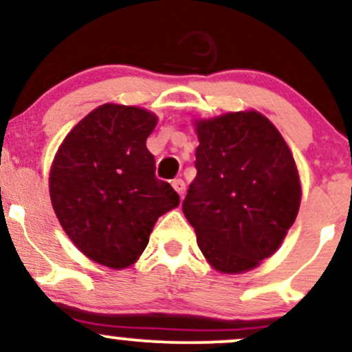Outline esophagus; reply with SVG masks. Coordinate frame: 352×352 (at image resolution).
<instances>
[{
	"instance_id": "34e87169",
	"label": "esophagus",
	"mask_w": 352,
	"mask_h": 352,
	"mask_svg": "<svg viewBox=\"0 0 352 352\" xmlns=\"http://www.w3.org/2000/svg\"><path fill=\"white\" fill-rule=\"evenodd\" d=\"M172 187L175 188V192L179 193L180 197H184V193H185V182L182 180V179H175L172 182Z\"/></svg>"
}]
</instances>
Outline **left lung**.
Masks as SVG:
<instances>
[{
    "label": "left lung",
    "instance_id": "1",
    "mask_svg": "<svg viewBox=\"0 0 352 352\" xmlns=\"http://www.w3.org/2000/svg\"><path fill=\"white\" fill-rule=\"evenodd\" d=\"M193 122L200 144L184 215L213 270L246 273L272 256L293 227L300 172L280 131L254 109Z\"/></svg>",
    "mask_w": 352,
    "mask_h": 352
}]
</instances>
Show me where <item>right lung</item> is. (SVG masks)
Segmentation results:
<instances>
[{"instance_id": "obj_1", "label": "right lung", "mask_w": 352, "mask_h": 352, "mask_svg": "<svg viewBox=\"0 0 352 352\" xmlns=\"http://www.w3.org/2000/svg\"><path fill=\"white\" fill-rule=\"evenodd\" d=\"M159 117L107 102L79 120L50 168V197L60 227L80 253L111 270L134 265L159 217L179 193L155 177L147 137Z\"/></svg>"}]
</instances>
